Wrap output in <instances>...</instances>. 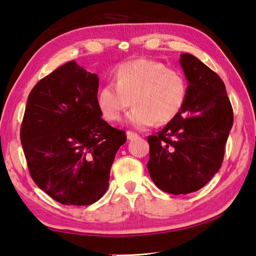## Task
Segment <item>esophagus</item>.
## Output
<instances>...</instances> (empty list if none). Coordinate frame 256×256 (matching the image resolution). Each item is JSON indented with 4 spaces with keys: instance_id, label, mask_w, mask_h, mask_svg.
<instances>
[{
    "instance_id": "obj_1",
    "label": "esophagus",
    "mask_w": 256,
    "mask_h": 256,
    "mask_svg": "<svg viewBox=\"0 0 256 256\" xmlns=\"http://www.w3.org/2000/svg\"><path fill=\"white\" fill-rule=\"evenodd\" d=\"M126 136H128V140H136V138H138V135L136 133L130 132V131L126 132Z\"/></svg>"
}]
</instances>
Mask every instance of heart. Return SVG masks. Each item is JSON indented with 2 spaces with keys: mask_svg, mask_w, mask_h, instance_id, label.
<instances>
[{
  "mask_svg": "<svg viewBox=\"0 0 256 256\" xmlns=\"http://www.w3.org/2000/svg\"><path fill=\"white\" fill-rule=\"evenodd\" d=\"M114 82L100 88L98 108L103 118L116 122L133 102L135 106L128 114L126 122L140 130L153 126L156 122L166 124L172 121L188 94L187 80L182 72L150 59L120 64L114 72Z\"/></svg>",
  "mask_w": 256,
  "mask_h": 256,
  "instance_id": "heart-1",
  "label": "heart"
}]
</instances>
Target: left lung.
<instances>
[{"label":"left lung","instance_id":"1","mask_svg":"<svg viewBox=\"0 0 256 256\" xmlns=\"http://www.w3.org/2000/svg\"><path fill=\"white\" fill-rule=\"evenodd\" d=\"M179 64L188 81L187 99L172 121L148 136V170L162 192L186 194L220 170L233 112L218 74L192 54H182Z\"/></svg>","mask_w":256,"mask_h":256}]
</instances>
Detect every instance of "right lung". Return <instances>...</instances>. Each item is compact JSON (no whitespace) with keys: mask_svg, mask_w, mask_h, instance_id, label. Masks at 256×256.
<instances>
[{"mask_svg":"<svg viewBox=\"0 0 256 256\" xmlns=\"http://www.w3.org/2000/svg\"><path fill=\"white\" fill-rule=\"evenodd\" d=\"M99 77L74 60L42 78L28 96L20 142L32 180L62 204L89 206L106 194L123 131L98 108Z\"/></svg>","mask_w":256,"mask_h":256,"instance_id":"1","label":"right lung"}]
</instances>
